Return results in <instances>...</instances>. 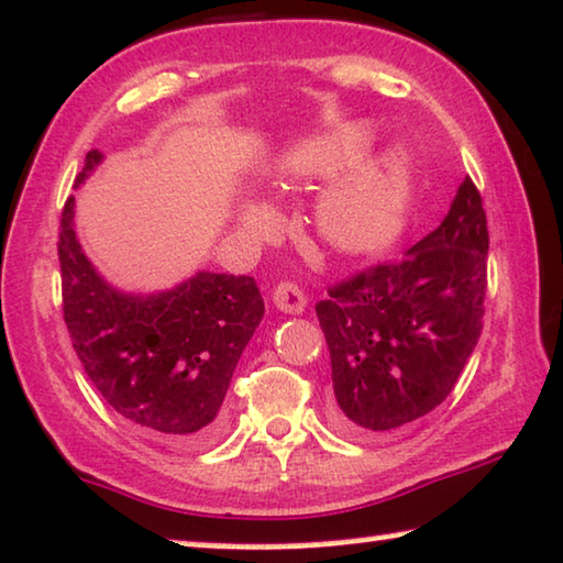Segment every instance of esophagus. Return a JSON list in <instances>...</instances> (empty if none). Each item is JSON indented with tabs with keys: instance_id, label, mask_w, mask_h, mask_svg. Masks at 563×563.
Wrapping results in <instances>:
<instances>
[{
	"instance_id": "1",
	"label": "esophagus",
	"mask_w": 563,
	"mask_h": 563,
	"mask_svg": "<svg viewBox=\"0 0 563 563\" xmlns=\"http://www.w3.org/2000/svg\"><path fill=\"white\" fill-rule=\"evenodd\" d=\"M273 303L280 310H285V313H303L308 300H306V292L298 288V283L280 280L273 288Z\"/></svg>"
}]
</instances>
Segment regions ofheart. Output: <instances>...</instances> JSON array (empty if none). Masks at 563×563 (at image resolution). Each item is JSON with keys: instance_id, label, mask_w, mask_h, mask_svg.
I'll use <instances>...</instances> for the list:
<instances>
[{"instance_id": "obj_1", "label": "heart", "mask_w": 563, "mask_h": 563, "mask_svg": "<svg viewBox=\"0 0 563 563\" xmlns=\"http://www.w3.org/2000/svg\"><path fill=\"white\" fill-rule=\"evenodd\" d=\"M372 144L366 125L351 123L331 136L310 141L292 151L285 162V176L296 181H325L354 166ZM409 201V169L399 151H389L346 176L321 199L318 230L343 253H374L397 238ZM250 224L265 222L253 209Z\"/></svg>"}]
</instances>
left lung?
Returning <instances> with one entry per match:
<instances>
[{
    "mask_svg": "<svg viewBox=\"0 0 563 563\" xmlns=\"http://www.w3.org/2000/svg\"><path fill=\"white\" fill-rule=\"evenodd\" d=\"M488 242L483 197L465 176L438 230L318 300L335 430L379 438L448 399L483 333Z\"/></svg>",
    "mask_w": 563,
    "mask_h": 563,
    "instance_id": "1",
    "label": "left lung"
}]
</instances>
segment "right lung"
<instances>
[{"label":"right lung","instance_id":"add662e5","mask_svg":"<svg viewBox=\"0 0 563 563\" xmlns=\"http://www.w3.org/2000/svg\"><path fill=\"white\" fill-rule=\"evenodd\" d=\"M100 162L90 151L78 184ZM67 197L57 232L63 318L88 379L136 430L205 444L222 430V401L242 349L265 313L250 275L197 273L169 292H115L82 255Z\"/></svg>","mask_w":563,"mask_h":563}]
</instances>
